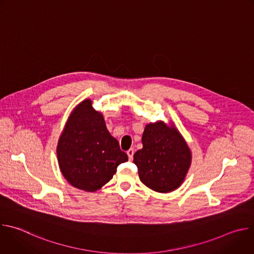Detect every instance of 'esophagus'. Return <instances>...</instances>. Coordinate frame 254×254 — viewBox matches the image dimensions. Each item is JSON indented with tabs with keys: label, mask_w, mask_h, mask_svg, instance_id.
<instances>
[{
	"label": "esophagus",
	"mask_w": 254,
	"mask_h": 254,
	"mask_svg": "<svg viewBox=\"0 0 254 254\" xmlns=\"http://www.w3.org/2000/svg\"><path fill=\"white\" fill-rule=\"evenodd\" d=\"M133 153H134L133 149H129V150L127 152V156H128V159H129L130 161H131L132 158H133Z\"/></svg>",
	"instance_id": "obj_1"
}]
</instances>
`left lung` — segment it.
I'll use <instances>...</instances> for the list:
<instances>
[{
    "label": "left lung",
    "mask_w": 254,
    "mask_h": 254,
    "mask_svg": "<svg viewBox=\"0 0 254 254\" xmlns=\"http://www.w3.org/2000/svg\"><path fill=\"white\" fill-rule=\"evenodd\" d=\"M142 149L133 155L141 182L159 193H169L183 184L192 162L187 141L172 123L163 121L144 127Z\"/></svg>",
    "instance_id": "1"
}]
</instances>
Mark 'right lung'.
Wrapping results in <instances>:
<instances>
[{
  "instance_id": "1",
  "label": "right lung",
  "mask_w": 254,
  "mask_h": 254,
  "mask_svg": "<svg viewBox=\"0 0 254 254\" xmlns=\"http://www.w3.org/2000/svg\"><path fill=\"white\" fill-rule=\"evenodd\" d=\"M128 160L107 130L101 113L84 99L71 112L57 143L59 169L73 187L95 192L110 182L117 168Z\"/></svg>"
}]
</instances>
